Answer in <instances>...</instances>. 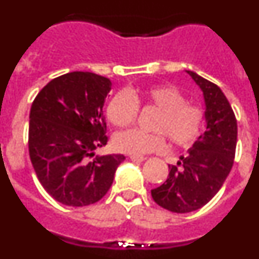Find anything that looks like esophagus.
<instances>
[{
	"instance_id": "esophagus-1",
	"label": "esophagus",
	"mask_w": 259,
	"mask_h": 259,
	"mask_svg": "<svg viewBox=\"0 0 259 259\" xmlns=\"http://www.w3.org/2000/svg\"><path fill=\"white\" fill-rule=\"evenodd\" d=\"M130 158H131L134 162H143L146 159V157H144V155H140V154H131L130 155Z\"/></svg>"
}]
</instances>
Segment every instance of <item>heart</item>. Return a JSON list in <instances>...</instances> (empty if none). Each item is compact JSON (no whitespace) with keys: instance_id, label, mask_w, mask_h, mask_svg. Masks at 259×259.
<instances>
[{"instance_id":"b5f03b06","label":"heart","mask_w":259,"mask_h":259,"mask_svg":"<svg viewBox=\"0 0 259 259\" xmlns=\"http://www.w3.org/2000/svg\"><path fill=\"white\" fill-rule=\"evenodd\" d=\"M140 107L159 110L153 122L155 132L130 130L114 137V148L127 154H149L166 148L167 138L179 148H189L198 140L205 125V111L189 104L174 85H150L144 89L119 91L106 105V118L114 127L125 128L136 122Z\"/></svg>"}]
</instances>
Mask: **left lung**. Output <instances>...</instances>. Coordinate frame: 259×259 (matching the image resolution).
<instances>
[{
  "mask_svg": "<svg viewBox=\"0 0 259 259\" xmlns=\"http://www.w3.org/2000/svg\"><path fill=\"white\" fill-rule=\"evenodd\" d=\"M202 89L207 127L178 166L168 164L166 182L152 189V197L163 209L191 212L205 206L222 188L233 166L237 122L230 102L217 84L187 71Z\"/></svg>",
  "mask_w": 259,
  "mask_h": 259,
  "instance_id": "1",
  "label": "left lung"
}]
</instances>
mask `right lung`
<instances>
[{
	"label": "right lung",
	"mask_w": 259,
	"mask_h": 259,
	"mask_svg": "<svg viewBox=\"0 0 259 259\" xmlns=\"http://www.w3.org/2000/svg\"><path fill=\"white\" fill-rule=\"evenodd\" d=\"M107 77L75 71L53 79L32 102L28 150L32 166L45 191L67 206H88L101 200L113 184L123 154L93 158L105 146V98Z\"/></svg>",
	"instance_id": "obj_1"
}]
</instances>
